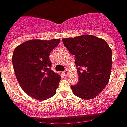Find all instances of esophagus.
Here are the masks:
<instances>
[{
  "label": "esophagus",
  "mask_w": 127,
  "mask_h": 127,
  "mask_svg": "<svg viewBox=\"0 0 127 127\" xmlns=\"http://www.w3.org/2000/svg\"><path fill=\"white\" fill-rule=\"evenodd\" d=\"M64 76H68V71H67V70L64 71Z\"/></svg>",
  "instance_id": "1"
}]
</instances>
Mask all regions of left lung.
Wrapping results in <instances>:
<instances>
[{
  "mask_svg": "<svg viewBox=\"0 0 127 127\" xmlns=\"http://www.w3.org/2000/svg\"><path fill=\"white\" fill-rule=\"evenodd\" d=\"M62 42L76 58L79 82L71 86L73 94L83 100L95 98L110 80L111 48L104 39L90 34L65 38Z\"/></svg>",
  "mask_w": 127,
  "mask_h": 127,
  "instance_id": "obj_1",
  "label": "left lung"
}]
</instances>
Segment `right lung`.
I'll return each mask as SVG.
<instances>
[{
	"label": "right lung",
	"instance_id": "1",
	"mask_svg": "<svg viewBox=\"0 0 127 127\" xmlns=\"http://www.w3.org/2000/svg\"><path fill=\"white\" fill-rule=\"evenodd\" d=\"M59 42V39H32L13 51L12 65L17 81L27 95L37 100H47L56 94L61 76L50 69L49 56Z\"/></svg>",
	"mask_w": 127,
	"mask_h": 127
}]
</instances>
